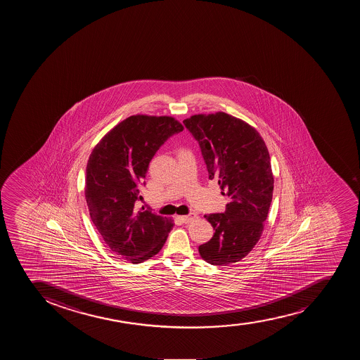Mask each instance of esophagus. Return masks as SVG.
<instances>
[{"instance_id": "1", "label": "esophagus", "mask_w": 360, "mask_h": 360, "mask_svg": "<svg viewBox=\"0 0 360 360\" xmlns=\"http://www.w3.org/2000/svg\"><path fill=\"white\" fill-rule=\"evenodd\" d=\"M183 223H190V221H193L195 218H196V214H186V216H181V217H178Z\"/></svg>"}]
</instances>
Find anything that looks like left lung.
Listing matches in <instances>:
<instances>
[{
    "mask_svg": "<svg viewBox=\"0 0 360 360\" xmlns=\"http://www.w3.org/2000/svg\"><path fill=\"white\" fill-rule=\"evenodd\" d=\"M200 144L209 179L217 178L224 214H205L212 238L198 248L211 265L243 259L259 240L274 193L270 155L256 129L225 112L195 115L183 121Z\"/></svg>",
    "mask_w": 360,
    "mask_h": 360,
    "instance_id": "left-lung-1",
    "label": "left lung"
}]
</instances>
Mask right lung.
Returning a JSON list of instances; mask_svg holds the SVG:
<instances>
[{"label":"right lung","instance_id":"right-lung-1","mask_svg":"<svg viewBox=\"0 0 360 360\" xmlns=\"http://www.w3.org/2000/svg\"><path fill=\"white\" fill-rule=\"evenodd\" d=\"M183 129L167 116H130L101 139L86 164L90 218L109 249L131 263L160 252L174 226L151 210L136 211L135 202L155 153Z\"/></svg>","mask_w":360,"mask_h":360}]
</instances>
